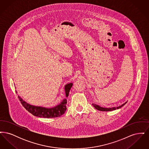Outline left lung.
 I'll list each match as a JSON object with an SVG mask.
<instances>
[{"label":"left lung","mask_w":149,"mask_h":149,"mask_svg":"<svg viewBox=\"0 0 149 149\" xmlns=\"http://www.w3.org/2000/svg\"><path fill=\"white\" fill-rule=\"evenodd\" d=\"M127 102L125 103L124 104H123L122 105H121L120 106L117 107H112V108H103V107H100L98 106V105H96L95 104H93V106L94 107V108L99 111H113V110H116V109H119L121 108Z\"/></svg>","instance_id":"obj_1"}]
</instances>
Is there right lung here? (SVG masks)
<instances>
[{
    "mask_svg": "<svg viewBox=\"0 0 149 149\" xmlns=\"http://www.w3.org/2000/svg\"><path fill=\"white\" fill-rule=\"evenodd\" d=\"M72 86V83L68 84L65 86V89L66 93V97H68L69 95V93L71 89V86ZM17 93V92H16ZM18 98L21 101L22 106L24 107V108L28 111L29 113L32 114L33 116H35L39 117H43V118H55L60 117L61 115L64 114L66 110V104L67 103L66 100L64 99L63 101L61 103V104L58 106L51 108H46L41 107L33 106L30 105L24 101H23L18 96Z\"/></svg>",
    "mask_w": 149,
    "mask_h": 149,
    "instance_id": "obj_1",
    "label": "right lung"
}]
</instances>
